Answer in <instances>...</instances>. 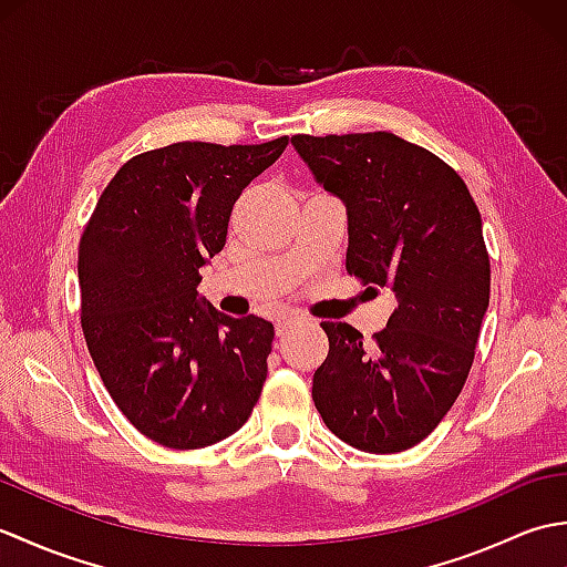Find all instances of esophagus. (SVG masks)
Segmentation results:
<instances>
[{"label":"esophagus","mask_w":567,"mask_h":567,"mask_svg":"<svg viewBox=\"0 0 567 567\" xmlns=\"http://www.w3.org/2000/svg\"><path fill=\"white\" fill-rule=\"evenodd\" d=\"M305 321L307 319L299 317V315H285V317H280V319L275 321V331H277V336H285L287 331L299 327V323H305Z\"/></svg>","instance_id":"esophagus-1"}]
</instances>
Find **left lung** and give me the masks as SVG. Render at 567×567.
I'll return each instance as SVG.
<instances>
[{
	"label": "left lung",
	"instance_id": "8db88e82",
	"mask_svg": "<svg viewBox=\"0 0 567 567\" xmlns=\"http://www.w3.org/2000/svg\"><path fill=\"white\" fill-rule=\"evenodd\" d=\"M311 173L348 209L346 270L390 287L388 327L323 321L329 355L311 396L323 424L365 453L424 441L461 394L489 305L483 219L463 177L388 131L292 136Z\"/></svg>",
	"mask_w": 567,
	"mask_h": 567
}]
</instances>
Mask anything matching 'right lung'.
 <instances>
[{"instance_id":"1","label":"right lung","mask_w":567,"mask_h":567,"mask_svg":"<svg viewBox=\"0 0 567 567\" xmlns=\"http://www.w3.org/2000/svg\"><path fill=\"white\" fill-rule=\"evenodd\" d=\"M183 141L138 153L104 187L78 250L80 323L114 404L143 436L195 451L246 424L275 327L197 302L240 192L287 148Z\"/></svg>"}]
</instances>
